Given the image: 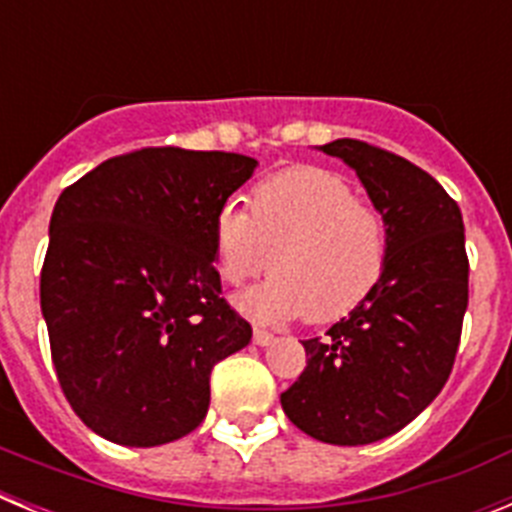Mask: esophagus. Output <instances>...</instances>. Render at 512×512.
Listing matches in <instances>:
<instances>
[{"label": "esophagus", "instance_id": "esophagus-1", "mask_svg": "<svg viewBox=\"0 0 512 512\" xmlns=\"http://www.w3.org/2000/svg\"><path fill=\"white\" fill-rule=\"evenodd\" d=\"M253 343H256V346H271V343H274V336L264 328H253Z\"/></svg>", "mask_w": 512, "mask_h": 512}]
</instances>
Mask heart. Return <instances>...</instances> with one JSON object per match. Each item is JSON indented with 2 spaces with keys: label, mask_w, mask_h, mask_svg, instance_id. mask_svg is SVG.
I'll return each instance as SVG.
<instances>
[{
  "label": "heart",
  "mask_w": 512,
  "mask_h": 512,
  "mask_svg": "<svg viewBox=\"0 0 512 512\" xmlns=\"http://www.w3.org/2000/svg\"><path fill=\"white\" fill-rule=\"evenodd\" d=\"M212 251L230 287L256 277L271 256L274 274L238 300L251 318L328 323L372 297L390 261V230L343 176L295 166L256 184L248 212L235 202L215 212Z\"/></svg>",
  "instance_id": "b5f03b06"
}]
</instances>
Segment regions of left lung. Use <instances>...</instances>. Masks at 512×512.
I'll return each instance as SVG.
<instances>
[{
  "label": "left lung",
  "instance_id": "left-lung-1",
  "mask_svg": "<svg viewBox=\"0 0 512 512\" xmlns=\"http://www.w3.org/2000/svg\"><path fill=\"white\" fill-rule=\"evenodd\" d=\"M320 151L356 171L387 220L390 261L364 305L302 341L307 366L282 408L307 436L364 446L418 418L449 379L469 302L464 220L431 174L395 153L354 138Z\"/></svg>",
  "mask_w": 512,
  "mask_h": 512
}]
</instances>
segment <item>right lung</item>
I'll use <instances>...</instances> for the list:
<instances>
[{
	"label": "right lung",
	"mask_w": 512,
	"mask_h": 512,
	"mask_svg": "<svg viewBox=\"0 0 512 512\" xmlns=\"http://www.w3.org/2000/svg\"><path fill=\"white\" fill-rule=\"evenodd\" d=\"M256 166L143 148L58 197L40 310L63 395L97 436L148 449L205 420L212 366L251 341L220 297L212 220Z\"/></svg>",
	"instance_id": "add662e5"
}]
</instances>
